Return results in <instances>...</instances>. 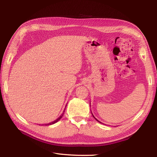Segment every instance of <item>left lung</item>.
<instances>
[{"instance_id": "8db88e82", "label": "left lung", "mask_w": 157, "mask_h": 157, "mask_svg": "<svg viewBox=\"0 0 157 157\" xmlns=\"http://www.w3.org/2000/svg\"><path fill=\"white\" fill-rule=\"evenodd\" d=\"M92 115H93V114H92ZM93 117H94V118H95V119H96V121H98V120H97V119H96V118H95V117H94V115H93ZM98 121V122H99V121ZM100 122V123H101V122Z\"/></svg>"}]
</instances>
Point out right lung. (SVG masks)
Masks as SVG:
<instances>
[{
  "label": "right lung",
  "mask_w": 157,
  "mask_h": 157,
  "mask_svg": "<svg viewBox=\"0 0 157 157\" xmlns=\"http://www.w3.org/2000/svg\"><path fill=\"white\" fill-rule=\"evenodd\" d=\"M67 106V105H66ZM65 109H64V111H63V113L61 114V116L58 118H57V119L56 120V121H53V122H50V123H48V124H45V125H51V124H55V123H56L57 122H58V121H59L61 118H62V117H63V114H64V112H65Z\"/></svg>",
  "instance_id": "1"
}]
</instances>
